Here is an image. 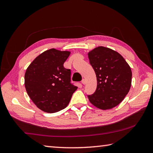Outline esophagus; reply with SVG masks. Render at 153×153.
Here are the masks:
<instances>
[{"label":"esophagus","mask_w":153,"mask_h":153,"mask_svg":"<svg viewBox=\"0 0 153 153\" xmlns=\"http://www.w3.org/2000/svg\"><path fill=\"white\" fill-rule=\"evenodd\" d=\"M85 83H86V80L85 79H83L82 81V83L84 85V84H85Z\"/></svg>","instance_id":"34e87169"}]
</instances>
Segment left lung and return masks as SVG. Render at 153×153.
<instances>
[{
  "mask_svg": "<svg viewBox=\"0 0 153 153\" xmlns=\"http://www.w3.org/2000/svg\"><path fill=\"white\" fill-rule=\"evenodd\" d=\"M90 64L96 74L95 92L88 95L97 108L108 110L118 105L130 89L131 68L118 52L105 47H96L88 53Z\"/></svg>",
  "mask_w": 153,
  "mask_h": 153,
  "instance_id": "left-lung-1",
  "label": "left lung"
}]
</instances>
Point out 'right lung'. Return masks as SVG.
<instances>
[{
	"label": "right lung",
	"mask_w": 153,
	"mask_h": 153,
	"mask_svg": "<svg viewBox=\"0 0 153 153\" xmlns=\"http://www.w3.org/2000/svg\"><path fill=\"white\" fill-rule=\"evenodd\" d=\"M70 54V51L51 48L35 58L25 71L27 95L45 112L54 113L66 108L77 89L70 83V70L64 67Z\"/></svg>",
	"instance_id": "right-lung-1"
}]
</instances>
